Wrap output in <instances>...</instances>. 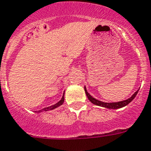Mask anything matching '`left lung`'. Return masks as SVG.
<instances>
[{
    "instance_id": "1",
    "label": "left lung",
    "mask_w": 151,
    "mask_h": 151,
    "mask_svg": "<svg viewBox=\"0 0 151 151\" xmlns=\"http://www.w3.org/2000/svg\"><path fill=\"white\" fill-rule=\"evenodd\" d=\"M84 91H85V94H86L88 99H89V101H90L91 103L94 104V105H99V106H101V107L107 108V109H120V108L124 107V106L128 105L129 103H130L131 101L134 99L136 95H137V93H138V91L139 90H137V91L129 98V99H127V100H123V101H117V102H104V101H99V100H98V99H95L94 97L91 96V95L88 92V91H87L86 87L85 86H84Z\"/></svg>"
}]
</instances>
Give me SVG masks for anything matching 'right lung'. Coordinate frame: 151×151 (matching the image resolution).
<instances>
[{"label": "right lung", "instance_id": "obj_1", "mask_svg": "<svg viewBox=\"0 0 151 151\" xmlns=\"http://www.w3.org/2000/svg\"><path fill=\"white\" fill-rule=\"evenodd\" d=\"M64 102V92H63V95L61 98V99L60 101L56 103L55 105H52L51 106H49V107H46V108H44L40 110V111H35V112H37V113H40V112H42V111H50V110H52V109H55L56 108L59 107V106H60V105H63V103Z\"/></svg>", "mask_w": 151, "mask_h": 151}]
</instances>
